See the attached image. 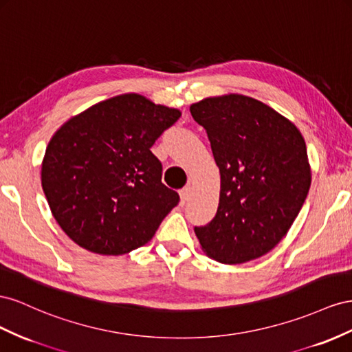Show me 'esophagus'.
I'll use <instances>...</instances> for the list:
<instances>
[{
    "mask_svg": "<svg viewBox=\"0 0 352 352\" xmlns=\"http://www.w3.org/2000/svg\"><path fill=\"white\" fill-rule=\"evenodd\" d=\"M190 195H192V187H190V186H186V187H183L182 190H179V197H182V202L183 204L187 202Z\"/></svg>",
    "mask_w": 352,
    "mask_h": 352,
    "instance_id": "obj_1",
    "label": "esophagus"
}]
</instances>
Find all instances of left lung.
I'll list each match as a JSON object with an SVG mask.
<instances>
[{
	"label": "left lung",
	"mask_w": 352,
	"mask_h": 352,
	"mask_svg": "<svg viewBox=\"0 0 352 352\" xmlns=\"http://www.w3.org/2000/svg\"><path fill=\"white\" fill-rule=\"evenodd\" d=\"M221 174L215 217L195 233L208 256L242 264L270 252L302 208L311 170L299 129L274 109L240 94L190 106Z\"/></svg>",
	"instance_id": "obj_1"
}]
</instances>
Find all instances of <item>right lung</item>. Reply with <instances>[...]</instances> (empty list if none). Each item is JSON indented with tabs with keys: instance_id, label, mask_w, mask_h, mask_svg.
Returning <instances> with one entry per match:
<instances>
[{
	"instance_id": "obj_1",
	"label": "right lung",
	"mask_w": 352,
	"mask_h": 352,
	"mask_svg": "<svg viewBox=\"0 0 352 352\" xmlns=\"http://www.w3.org/2000/svg\"><path fill=\"white\" fill-rule=\"evenodd\" d=\"M179 116L177 109L124 94L87 109L53 135L43 190L76 245L122 255L155 236L179 196L162 183V164L150 147Z\"/></svg>"
}]
</instances>
